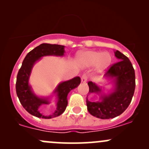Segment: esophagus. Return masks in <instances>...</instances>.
Masks as SVG:
<instances>
[{"label": "esophagus", "mask_w": 149, "mask_h": 149, "mask_svg": "<svg viewBox=\"0 0 149 149\" xmlns=\"http://www.w3.org/2000/svg\"><path fill=\"white\" fill-rule=\"evenodd\" d=\"M87 80H88V77H87L86 75H83V76L81 77V82H82V83H86Z\"/></svg>", "instance_id": "34e87169"}]
</instances>
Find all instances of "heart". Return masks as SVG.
<instances>
[{
    "instance_id": "b5f03b06",
    "label": "heart",
    "mask_w": 149,
    "mask_h": 149,
    "mask_svg": "<svg viewBox=\"0 0 149 149\" xmlns=\"http://www.w3.org/2000/svg\"><path fill=\"white\" fill-rule=\"evenodd\" d=\"M76 62L83 68L95 66L97 74L102 73L110 67L112 63V56L109 52L95 50H84L78 52Z\"/></svg>"
}]
</instances>
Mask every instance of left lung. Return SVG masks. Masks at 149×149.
<instances>
[{
    "label": "left lung",
    "instance_id": "left-lung-1",
    "mask_svg": "<svg viewBox=\"0 0 149 149\" xmlns=\"http://www.w3.org/2000/svg\"><path fill=\"white\" fill-rule=\"evenodd\" d=\"M114 54L118 62L113 65L104 76V79L110 80L111 88L107 90L104 86L92 82L88 83V94H95L100 97L97 102H91L87 97L88 110L92 116L100 119L113 118L122 114L134 95L135 73L132 64L120 51H114Z\"/></svg>",
    "mask_w": 149,
    "mask_h": 149
}]
</instances>
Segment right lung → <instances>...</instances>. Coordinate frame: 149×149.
I'll use <instances>...</instances> for the list:
<instances>
[{
	"instance_id": "obj_1",
	"label": "right lung",
	"mask_w": 149,
	"mask_h": 149,
	"mask_svg": "<svg viewBox=\"0 0 149 149\" xmlns=\"http://www.w3.org/2000/svg\"><path fill=\"white\" fill-rule=\"evenodd\" d=\"M65 46L56 44L42 43L37 46L26 54L17 76L16 92L22 107L27 112L37 118L50 119L61 115L67 107L68 94L71 90L76 88L80 83V77L59 83L49 96L40 97L33 91L29 84V79L34 65L41 58L46 56L63 57ZM56 97V109L52 114L46 115L40 111L42 105L51 103L52 97Z\"/></svg>"
}]
</instances>
